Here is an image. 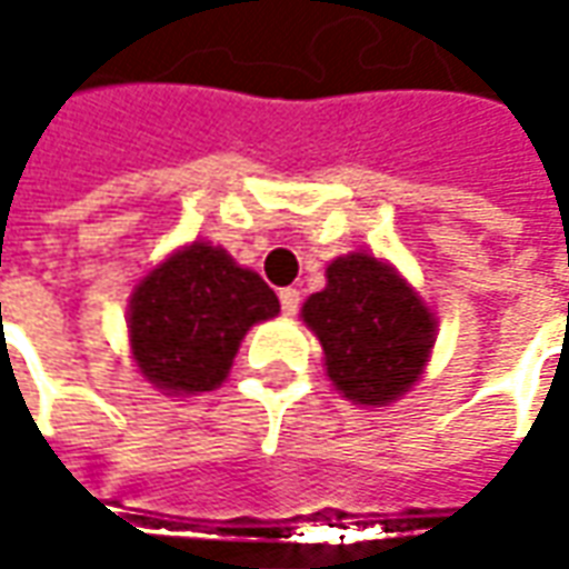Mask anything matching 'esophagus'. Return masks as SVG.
<instances>
[{
  "mask_svg": "<svg viewBox=\"0 0 569 569\" xmlns=\"http://www.w3.org/2000/svg\"><path fill=\"white\" fill-rule=\"evenodd\" d=\"M278 300H281V310H284L288 317H295L297 307H300V291H297V288H281V291H278Z\"/></svg>",
  "mask_w": 569,
  "mask_h": 569,
  "instance_id": "34e87169",
  "label": "esophagus"
}]
</instances>
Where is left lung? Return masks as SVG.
<instances>
[{
  "instance_id": "1",
  "label": "left lung",
  "mask_w": 569,
  "mask_h": 569,
  "mask_svg": "<svg viewBox=\"0 0 569 569\" xmlns=\"http://www.w3.org/2000/svg\"><path fill=\"white\" fill-rule=\"evenodd\" d=\"M300 317L322 345L332 386L373 408L421 380L437 336V319L418 291L370 252L332 259L326 288L307 297Z\"/></svg>"
}]
</instances>
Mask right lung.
I'll return each mask as SVG.
<instances>
[{
    "mask_svg": "<svg viewBox=\"0 0 569 569\" xmlns=\"http://www.w3.org/2000/svg\"><path fill=\"white\" fill-rule=\"evenodd\" d=\"M278 317V297L228 250L189 243L170 252L129 297L136 367L167 396H196L228 380L250 326Z\"/></svg>",
    "mask_w": 569,
    "mask_h": 569,
    "instance_id": "1",
    "label": "right lung"
}]
</instances>
